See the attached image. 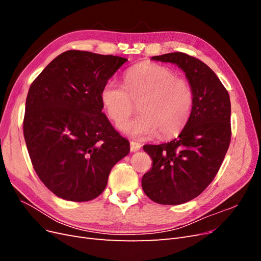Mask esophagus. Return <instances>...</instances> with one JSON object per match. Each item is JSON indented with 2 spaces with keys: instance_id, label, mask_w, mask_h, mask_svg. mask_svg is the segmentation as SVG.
I'll list each match as a JSON object with an SVG mask.
<instances>
[{
  "instance_id": "34e87169",
  "label": "esophagus",
  "mask_w": 261,
  "mask_h": 261,
  "mask_svg": "<svg viewBox=\"0 0 261 261\" xmlns=\"http://www.w3.org/2000/svg\"><path fill=\"white\" fill-rule=\"evenodd\" d=\"M141 148V145L139 143H136V141H130V151L132 152H136Z\"/></svg>"
}]
</instances>
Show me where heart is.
Listing matches in <instances>:
<instances>
[{
	"mask_svg": "<svg viewBox=\"0 0 261 261\" xmlns=\"http://www.w3.org/2000/svg\"><path fill=\"white\" fill-rule=\"evenodd\" d=\"M100 101L116 125L130 116L139 103L141 114L120 125L133 138L146 139L159 133L162 138L175 136L185 127L194 107L191 84L175 70L153 63H139L126 70L124 86L109 80L100 90Z\"/></svg>",
	"mask_w": 261,
	"mask_h": 261,
	"instance_id": "b5f03b06",
	"label": "heart"
}]
</instances>
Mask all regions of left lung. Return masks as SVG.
<instances>
[{
  "label": "left lung",
  "mask_w": 261,
  "mask_h": 261,
  "mask_svg": "<svg viewBox=\"0 0 261 261\" xmlns=\"http://www.w3.org/2000/svg\"><path fill=\"white\" fill-rule=\"evenodd\" d=\"M151 60L172 63L185 73L194 91L191 117L177 138L145 145L152 168L141 186L150 199L180 204L196 198L215 178L231 140V101L215 72L198 59L174 52Z\"/></svg>",
  "instance_id": "obj_1"
}]
</instances>
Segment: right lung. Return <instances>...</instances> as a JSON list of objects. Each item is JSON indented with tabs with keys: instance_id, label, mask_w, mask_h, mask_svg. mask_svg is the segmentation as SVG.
<instances>
[{
	"instance_id": "add662e5",
	"label": "right lung",
	"mask_w": 261,
	"mask_h": 261,
	"mask_svg": "<svg viewBox=\"0 0 261 261\" xmlns=\"http://www.w3.org/2000/svg\"><path fill=\"white\" fill-rule=\"evenodd\" d=\"M127 59L87 51L60 54L31 84L23 136L34 169L62 199L89 201L129 153L102 113L100 90Z\"/></svg>"
}]
</instances>
